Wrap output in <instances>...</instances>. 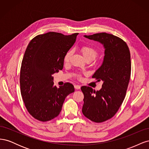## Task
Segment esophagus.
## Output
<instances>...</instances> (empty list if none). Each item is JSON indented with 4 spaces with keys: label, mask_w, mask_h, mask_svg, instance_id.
Masks as SVG:
<instances>
[{
    "label": "esophagus",
    "mask_w": 149,
    "mask_h": 149,
    "mask_svg": "<svg viewBox=\"0 0 149 149\" xmlns=\"http://www.w3.org/2000/svg\"><path fill=\"white\" fill-rule=\"evenodd\" d=\"M80 88H81L80 85H78V84H75L74 85V88L76 89H80Z\"/></svg>",
    "instance_id": "34e87169"
}]
</instances>
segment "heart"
<instances>
[{
	"label": "heart",
	"instance_id": "b5f03b06",
	"mask_svg": "<svg viewBox=\"0 0 149 149\" xmlns=\"http://www.w3.org/2000/svg\"><path fill=\"white\" fill-rule=\"evenodd\" d=\"M81 52L83 54V55L86 58V59H94L97 55H98V50L95 48L91 45H84L81 47ZM73 54L72 50H69L64 56V61L65 62H68L70 60V58ZM78 78H80V75H77Z\"/></svg>",
	"mask_w": 149,
	"mask_h": 149
}]
</instances>
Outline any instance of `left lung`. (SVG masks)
I'll return each instance as SVG.
<instances>
[{
	"label": "left lung",
	"instance_id": "obj_1",
	"mask_svg": "<svg viewBox=\"0 0 149 149\" xmlns=\"http://www.w3.org/2000/svg\"><path fill=\"white\" fill-rule=\"evenodd\" d=\"M86 38L102 43L105 48L103 63L92 78L102 81L100 91L84 86L82 112L94 123H102L112 118L118 111L125 98L131 73V61L129 47L123 39L105 32Z\"/></svg>",
	"mask_w": 149,
	"mask_h": 149
}]
</instances>
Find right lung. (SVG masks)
<instances>
[{"mask_svg":"<svg viewBox=\"0 0 149 149\" xmlns=\"http://www.w3.org/2000/svg\"><path fill=\"white\" fill-rule=\"evenodd\" d=\"M78 34L49 31L36 36L26 47L20 68V92L29 114L38 120L57 117L66 97L74 91L70 83L54 86L53 75L63 69L64 56Z\"/></svg>","mask_w":149,"mask_h":149,"instance_id":"1","label":"right lung"}]
</instances>
